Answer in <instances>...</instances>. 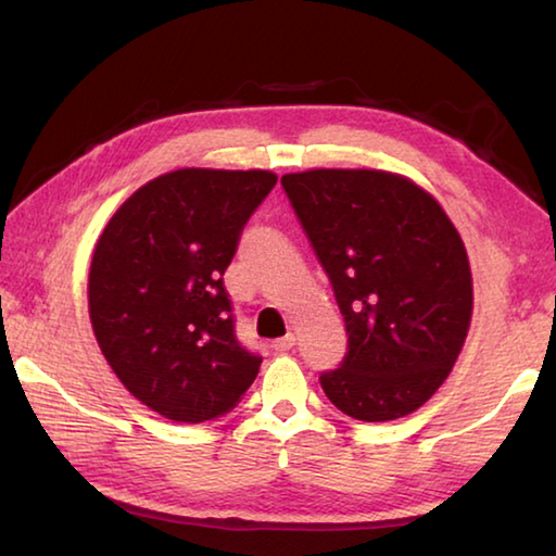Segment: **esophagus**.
<instances>
[{
    "label": "esophagus",
    "mask_w": 556,
    "mask_h": 556,
    "mask_svg": "<svg viewBox=\"0 0 556 556\" xmlns=\"http://www.w3.org/2000/svg\"><path fill=\"white\" fill-rule=\"evenodd\" d=\"M294 343H296V336L294 333H287L285 338H277V341L271 343V348H275L277 353H285V351H291V348H294Z\"/></svg>",
    "instance_id": "1"
}]
</instances>
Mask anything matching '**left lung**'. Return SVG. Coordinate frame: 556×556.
I'll return each mask as SVG.
<instances>
[{
  "instance_id": "obj_1",
  "label": "left lung",
  "mask_w": 556,
  "mask_h": 556,
  "mask_svg": "<svg viewBox=\"0 0 556 556\" xmlns=\"http://www.w3.org/2000/svg\"><path fill=\"white\" fill-rule=\"evenodd\" d=\"M281 186L333 287L348 351L321 372L348 417L390 421L419 409L464 348L473 281L454 223L409 178L314 168Z\"/></svg>"
}]
</instances>
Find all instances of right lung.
<instances>
[{"mask_svg":"<svg viewBox=\"0 0 556 556\" xmlns=\"http://www.w3.org/2000/svg\"><path fill=\"white\" fill-rule=\"evenodd\" d=\"M275 184L271 172L178 168L131 193L100 235L92 331L119 382L166 419L220 417L257 378L223 275Z\"/></svg>","mask_w":556,"mask_h":556,"instance_id":"1","label":"right lung"}]
</instances>
